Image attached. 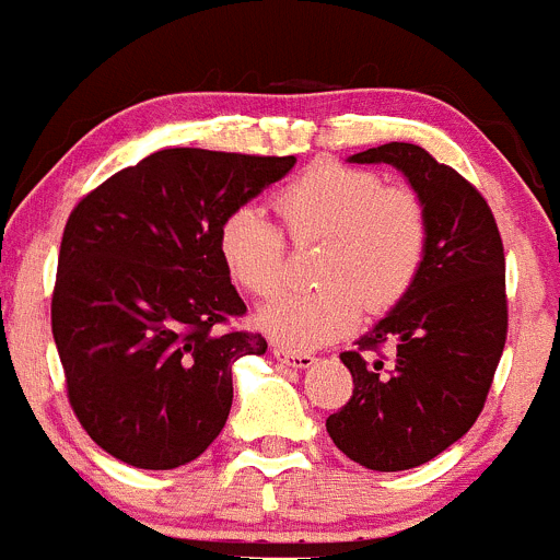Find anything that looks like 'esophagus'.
<instances>
[{
  "mask_svg": "<svg viewBox=\"0 0 560 560\" xmlns=\"http://www.w3.org/2000/svg\"><path fill=\"white\" fill-rule=\"evenodd\" d=\"M275 357L283 365H289V369H311V365L316 363V357L313 354H305V351L280 349V346H275Z\"/></svg>",
  "mask_w": 560,
  "mask_h": 560,
  "instance_id": "obj_1",
  "label": "esophagus"
}]
</instances>
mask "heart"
<instances>
[{"mask_svg":"<svg viewBox=\"0 0 560 560\" xmlns=\"http://www.w3.org/2000/svg\"><path fill=\"white\" fill-rule=\"evenodd\" d=\"M275 206L296 242L324 238L322 289L289 291L258 311V327L280 349L311 351L343 338L360 324L363 305L390 311L423 269L425 206L371 170L318 162L277 191ZM217 247L238 289L269 296L283 283V233L255 206H238L222 220Z\"/></svg>","mask_w":560,"mask_h":560,"instance_id":"1","label":"heart"}]
</instances>
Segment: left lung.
<instances>
[{"label":"left lung","mask_w":560,"mask_h":560,"mask_svg":"<svg viewBox=\"0 0 560 560\" xmlns=\"http://www.w3.org/2000/svg\"><path fill=\"white\" fill-rule=\"evenodd\" d=\"M349 162L390 164L407 178L425 206L429 247L409 294L357 340L370 350L390 339L394 363L340 354L354 393L327 431L357 465L409 470L465 436L487 401L509 327L503 242L476 186L420 145L387 142Z\"/></svg>","instance_id":"8db88e82"}]
</instances>
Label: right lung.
Returning <instances> with one entry per match:
<instances>
[{"instance_id": "1", "label": "right lung", "mask_w": 560, "mask_h": 560, "mask_svg": "<svg viewBox=\"0 0 560 560\" xmlns=\"http://www.w3.org/2000/svg\"><path fill=\"white\" fill-rule=\"evenodd\" d=\"M294 164V156L164 148L71 211L51 332L73 412L106 454L140 470H173L220 436L233 363L264 354L266 340L220 332L247 307L217 233Z\"/></svg>"}]
</instances>
